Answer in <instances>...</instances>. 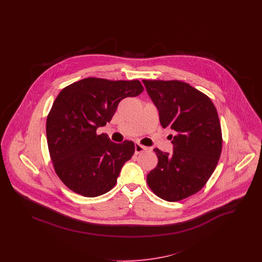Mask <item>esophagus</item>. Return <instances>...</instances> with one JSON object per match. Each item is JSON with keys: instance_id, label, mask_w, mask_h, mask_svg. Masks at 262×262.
Masks as SVG:
<instances>
[{"instance_id": "34e87169", "label": "esophagus", "mask_w": 262, "mask_h": 262, "mask_svg": "<svg viewBox=\"0 0 262 262\" xmlns=\"http://www.w3.org/2000/svg\"><path fill=\"white\" fill-rule=\"evenodd\" d=\"M145 150H146V147H145V146H143V145H141V144H139V143H136V145H135V151H136V154L141 153V152H143V151H145Z\"/></svg>"}]
</instances>
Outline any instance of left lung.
Segmentation results:
<instances>
[{
    "label": "left lung",
    "mask_w": 262,
    "mask_h": 262,
    "mask_svg": "<svg viewBox=\"0 0 262 262\" xmlns=\"http://www.w3.org/2000/svg\"><path fill=\"white\" fill-rule=\"evenodd\" d=\"M142 82L159 111L160 124L174 132L172 154L154 148L158 164L146 181L158 198L180 201L200 191L218 164L223 142L218 113L207 95L187 82Z\"/></svg>",
    "instance_id": "8db88e82"
}]
</instances>
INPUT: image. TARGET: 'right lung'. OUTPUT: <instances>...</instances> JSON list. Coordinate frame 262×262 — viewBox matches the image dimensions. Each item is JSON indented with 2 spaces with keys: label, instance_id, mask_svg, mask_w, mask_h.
<instances>
[{
  "label": "right lung",
  "instance_id": "right-lung-1",
  "mask_svg": "<svg viewBox=\"0 0 262 262\" xmlns=\"http://www.w3.org/2000/svg\"><path fill=\"white\" fill-rule=\"evenodd\" d=\"M142 91L137 79L88 77L59 93L47 116L46 135L55 172L71 190L95 198L115 187L135 143H115L96 129L111 121L121 100Z\"/></svg>",
  "mask_w": 262,
  "mask_h": 262
}]
</instances>
